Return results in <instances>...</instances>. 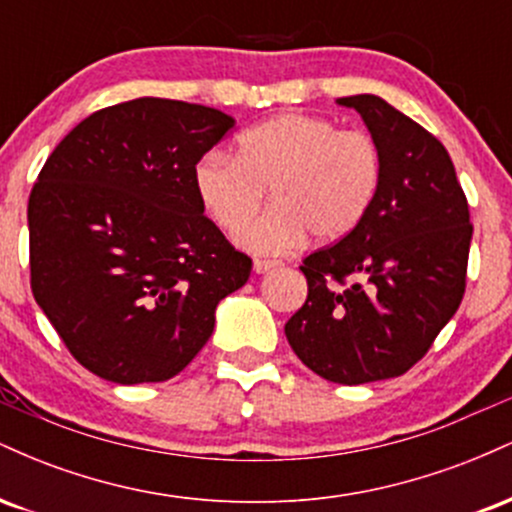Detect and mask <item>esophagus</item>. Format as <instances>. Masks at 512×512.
<instances>
[{
	"label": "esophagus",
	"mask_w": 512,
	"mask_h": 512,
	"mask_svg": "<svg viewBox=\"0 0 512 512\" xmlns=\"http://www.w3.org/2000/svg\"><path fill=\"white\" fill-rule=\"evenodd\" d=\"M272 267H276V262H272V260H255V262H252V269H255V274L269 272Z\"/></svg>",
	"instance_id": "obj_1"
}]
</instances>
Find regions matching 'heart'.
<instances>
[{"instance_id": "1", "label": "heart", "mask_w": 512, "mask_h": 512, "mask_svg": "<svg viewBox=\"0 0 512 512\" xmlns=\"http://www.w3.org/2000/svg\"><path fill=\"white\" fill-rule=\"evenodd\" d=\"M380 178L383 154L370 134L301 113L245 129L238 156L209 151L192 170L199 204L223 231H236L273 190L275 207L236 236L264 255L296 248L305 233L317 243L346 238L373 207Z\"/></svg>"}]
</instances>
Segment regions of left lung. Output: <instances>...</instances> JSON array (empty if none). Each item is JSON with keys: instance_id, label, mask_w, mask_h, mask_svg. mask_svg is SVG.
Masks as SVG:
<instances>
[{"instance_id": "8db88e82", "label": "left lung", "mask_w": 512, "mask_h": 512, "mask_svg": "<svg viewBox=\"0 0 512 512\" xmlns=\"http://www.w3.org/2000/svg\"><path fill=\"white\" fill-rule=\"evenodd\" d=\"M366 122L383 178L366 219L303 260V308L284 332L320 378L363 385L421 361L460 308L469 207L445 146L380 96L339 98Z\"/></svg>"}]
</instances>
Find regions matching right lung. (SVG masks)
Returning a JSON list of instances; mask_svg holds the SVG:
<instances>
[{
	"label": "right lung",
	"mask_w": 512,
	"mask_h": 512,
	"mask_svg": "<svg viewBox=\"0 0 512 512\" xmlns=\"http://www.w3.org/2000/svg\"><path fill=\"white\" fill-rule=\"evenodd\" d=\"M236 120L137 98L57 144L28 199L31 289L81 366L117 385L163 383L209 342L216 305L252 260L204 216L192 170Z\"/></svg>",
	"instance_id": "right-lung-1"
}]
</instances>
